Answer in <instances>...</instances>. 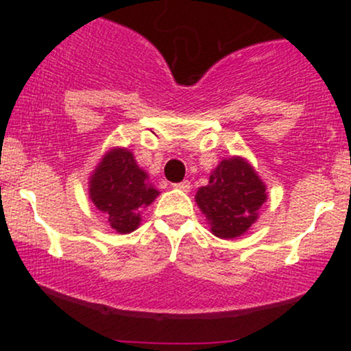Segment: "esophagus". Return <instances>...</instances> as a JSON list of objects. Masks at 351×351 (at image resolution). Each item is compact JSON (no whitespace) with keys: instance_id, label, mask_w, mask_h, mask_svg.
<instances>
[{"instance_id":"obj_1","label":"esophagus","mask_w":351,"mask_h":351,"mask_svg":"<svg viewBox=\"0 0 351 351\" xmlns=\"http://www.w3.org/2000/svg\"><path fill=\"white\" fill-rule=\"evenodd\" d=\"M173 188H176V189H181V191H184V193H188L189 189H191V184H189V181H181V183H175L173 184Z\"/></svg>"}]
</instances>
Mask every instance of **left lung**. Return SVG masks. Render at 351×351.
<instances>
[{
    "label": "left lung",
    "mask_w": 351,
    "mask_h": 351,
    "mask_svg": "<svg viewBox=\"0 0 351 351\" xmlns=\"http://www.w3.org/2000/svg\"><path fill=\"white\" fill-rule=\"evenodd\" d=\"M195 199L213 234L221 239H234L256 223L267 193L251 163L232 156L217 165L209 183L198 189Z\"/></svg>",
    "instance_id": "8db88e82"
}]
</instances>
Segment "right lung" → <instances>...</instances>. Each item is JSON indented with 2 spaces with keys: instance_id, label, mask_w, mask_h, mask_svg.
<instances>
[{
  "instance_id": "1",
  "label": "right lung",
  "mask_w": 351,
  "mask_h": 351,
  "mask_svg": "<svg viewBox=\"0 0 351 351\" xmlns=\"http://www.w3.org/2000/svg\"><path fill=\"white\" fill-rule=\"evenodd\" d=\"M88 196L119 234H128L140 226V213L155 201L158 189L148 183V175L136 165L134 153L112 148L92 173Z\"/></svg>"
}]
</instances>
